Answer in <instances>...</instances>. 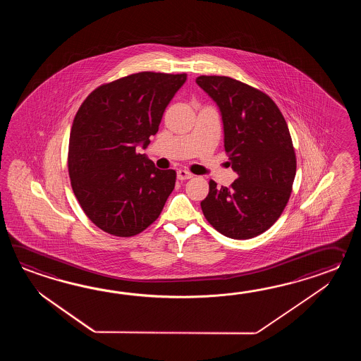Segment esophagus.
Masks as SVG:
<instances>
[{"instance_id": "esophagus-1", "label": "esophagus", "mask_w": 361, "mask_h": 361, "mask_svg": "<svg viewBox=\"0 0 361 361\" xmlns=\"http://www.w3.org/2000/svg\"><path fill=\"white\" fill-rule=\"evenodd\" d=\"M193 177L191 171L185 169H179L177 171V178L179 180H185V179H191Z\"/></svg>"}]
</instances>
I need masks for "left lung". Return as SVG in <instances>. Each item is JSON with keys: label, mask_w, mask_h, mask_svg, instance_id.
<instances>
[{"label": "left lung", "mask_w": 361, "mask_h": 361, "mask_svg": "<svg viewBox=\"0 0 361 361\" xmlns=\"http://www.w3.org/2000/svg\"><path fill=\"white\" fill-rule=\"evenodd\" d=\"M196 82L219 107L228 165L238 173L230 187L209 182L202 213L227 238H255L276 222L292 193L297 160L288 125L276 103L253 86L226 76Z\"/></svg>", "instance_id": "obj_1"}]
</instances>
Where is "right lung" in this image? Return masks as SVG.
<instances>
[{
    "mask_svg": "<svg viewBox=\"0 0 361 361\" xmlns=\"http://www.w3.org/2000/svg\"><path fill=\"white\" fill-rule=\"evenodd\" d=\"M187 75L139 72L100 85L72 123L68 173L85 214L100 230L130 238L161 214L176 170L157 169L137 147L159 131L165 108Z\"/></svg>",
    "mask_w": 361,
    "mask_h": 361,
    "instance_id": "1",
    "label": "right lung"
}]
</instances>
